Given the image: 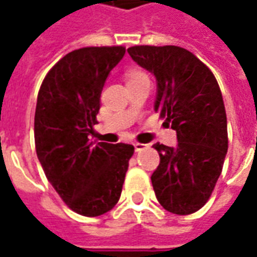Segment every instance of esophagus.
I'll use <instances>...</instances> for the list:
<instances>
[{
    "label": "esophagus",
    "mask_w": 257,
    "mask_h": 257,
    "mask_svg": "<svg viewBox=\"0 0 257 257\" xmlns=\"http://www.w3.org/2000/svg\"><path fill=\"white\" fill-rule=\"evenodd\" d=\"M134 146H135V151H138V153L149 147V145H145V143H135Z\"/></svg>",
    "instance_id": "1"
}]
</instances>
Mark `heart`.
<instances>
[{
  "label": "heart",
  "instance_id": "heart-1",
  "mask_svg": "<svg viewBox=\"0 0 257 257\" xmlns=\"http://www.w3.org/2000/svg\"><path fill=\"white\" fill-rule=\"evenodd\" d=\"M125 78H126V84H136V82H142V81H149V77L146 75L143 71H140L138 68H132L128 70L125 74Z\"/></svg>",
  "mask_w": 257,
  "mask_h": 257
}]
</instances>
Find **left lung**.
I'll return each instance as SVG.
<instances>
[{
  "mask_svg": "<svg viewBox=\"0 0 257 257\" xmlns=\"http://www.w3.org/2000/svg\"><path fill=\"white\" fill-rule=\"evenodd\" d=\"M128 53L156 75L154 110L178 135V146L156 143L160 165L151 183L164 209L190 215L209 199L228 149L227 117L215 75L195 55L175 45H136Z\"/></svg>",
  "mask_w": 257,
  "mask_h": 257,
  "instance_id": "8db88e82",
  "label": "left lung"
}]
</instances>
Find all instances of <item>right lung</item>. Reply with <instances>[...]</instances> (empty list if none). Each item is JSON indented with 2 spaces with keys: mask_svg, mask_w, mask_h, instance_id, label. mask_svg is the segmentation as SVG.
I'll return each mask as SVG.
<instances>
[{
  "mask_svg": "<svg viewBox=\"0 0 257 257\" xmlns=\"http://www.w3.org/2000/svg\"><path fill=\"white\" fill-rule=\"evenodd\" d=\"M123 55V47L75 49L49 70L37 97V157L68 208L88 217L115 206L135 151L125 143L89 142L104 82Z\"/></svg>",
  "mask_w": 257,
  "mask_h": 257,
  "instance_id": "right-lung-1",
  "label": "right lung"
}]
</instances>
